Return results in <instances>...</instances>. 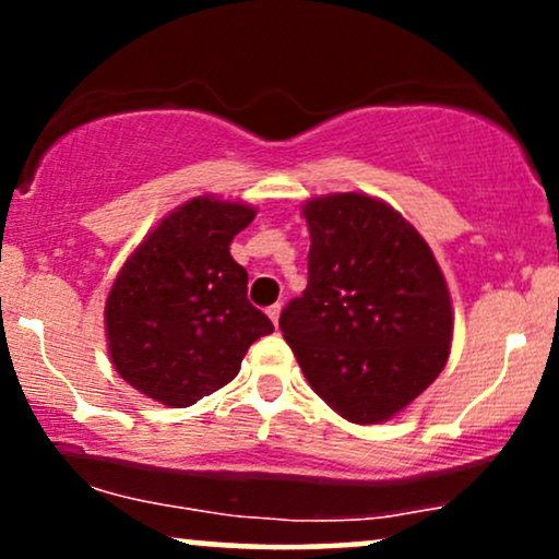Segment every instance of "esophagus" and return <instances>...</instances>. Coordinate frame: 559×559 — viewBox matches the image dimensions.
I'll list each match as a JSON object with an SVG mask.
<instances>
[{
	"label": "esophagus",
	"instance_id": "obj_1",
	"mask_svg": "<svg viewBox=\"0 0 559 559\" xmlns=\"http://www.w3.org/2000/svg\"><path fill=\"white\" fill-rule=\"evenodd\" d=\"M267 318L273 320V325H278V318H281V305H273V307H267Z\"/></svg>",
	"mask_w": 559,
	"mask_h": 559
}]
</instances>
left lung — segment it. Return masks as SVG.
Wrapping results in <instances>:
<instances>
[{"instance_id": "obj_1", "label": "left lung", "mask_w": 559, "mask_h": 559, "mask_svg": "<svg viewBox=\"0 0 559 559\" xmlns=\"http://www.w3.org/2000/svg\"><path fill=\"white\" fill-rule=\"evenodd\" d=\"M307 288L281 331L312 391L344 420L386 423L444 370L452 299L426 239L381 199L346 191L301 207Z\"/></svg>"}]
</instances>
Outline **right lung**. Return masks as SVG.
Wrapping results in <instances>:
<instances>
[{"mask_svg": "<svg viewBox=\"0 0 559 559\" xmlns=\"http://www.w3.org/2000/svg\"><path fill=\"white\" fill-rule=\"evenodd\" d=\"M252 221L243 202L189 199L120 267L105 305L107 346L120 378L150 400L189 407L213 394L273 331L230 258V241Z\"/></svg>", "mask_w": 559, "mask_h": 559, "instance_id": "1", "label": "right lung"}]
</instances>
